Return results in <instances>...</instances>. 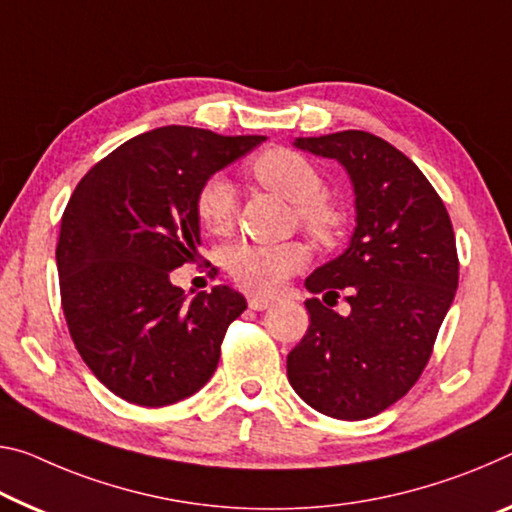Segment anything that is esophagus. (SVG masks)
I'll list each match as a JSON object with an SVG mask.
<instances>
[{
	"label": "esophagus",
	"mask_w": 512,
	"mask_h": 512,
	"mask_svg": "<svg viewBox=\"0 0 512 512\" xmlns=\"http://www.w3.org/2000/svg\"><path fill=\"white\" fill-rule=\"evenodd\" d=\"M271 303H273V300H271V298H266V296H250V298H248L250 310H257V312L269 310Z\"/></svg>",
	"instance_id": "1"
}]
</instances>
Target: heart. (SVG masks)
I'll return each mask as SVG.
<instances>
[{
    "mask_svg": "<svg viewBox=\"0 0 512 512\" xmlns=\"http://www.w3.org/2000/svg\"><path fill=\"white\" fill-rule=\"evenodd\" d=\"M250 173L264 189L296 205L300 225L316 241L330 243L344 227V212L323 196V177L303 154L285 148L259 152ZM196 214L205 230L227 234L237 216V191L225 175L216 173L200 186ZM307 248L298 241L237 243L225 253V266L237 285L257 294H273L282 282L303 269Z\"/></svg>",
    "mask_w": 512,
    "mask_h": 512,
    "instance_id": "heart-1",
    "label": "heart"
}]
</instances>
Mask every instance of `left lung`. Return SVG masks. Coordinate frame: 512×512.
I'll use <instances>...</instances> for the list:
<instances>
[{"instance_id":"obj_1","label":"left lung","mask_w":512,"mask_h":512,"mask_svg":"<svg viewBox=\"0 0 512 512\" xmlns=\"http://www.w3.org/2000/svg\"><path fill=\"white\" fill-rule=\"evenodd\" d=\"M294 145L342 164L355 230L344 253L305 280L323 300L305 303L310 328L287 355L289 383L321 415L376 417L419 380L456 296L451 218L424 173L378 136L346 129ZM342 288L346 317L322 305Z\"/></svg>"}]
</instances>
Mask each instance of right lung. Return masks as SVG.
I'll return each mask as SVG.
<instances>
[{
    "mask_svg": "<svg viewBox=\"0 0 512 512\" xmlns=\"http://www.w3.org/2000/svg\"><path fill=\"white\" fill-rule=\"evenodd\" d=\"M266 141L168 125L129 139L77 184L61 218V305L81 360L129 403L161 408L214 376L246 310L227 285L186 300L170 271L196 262L200 186Z\"/></svg>",
    "mask_w": 512,
    "mask_h": 512,
    "instance_id": "obj_1",
    "label": "right lung"
}]
</instances>
